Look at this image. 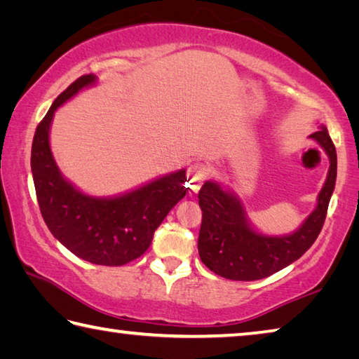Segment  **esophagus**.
<instances>
[{
  "label": "esophagus",
  "mask_w": 359,
  "mask_h": 359,
  "mask_svg": "<svg viewBox=\"0 0 359 359\" xmlns=\"http://www.w3.org/2000/svg\"><path fill=\"white\" fill-rule=\"evenodd\" d=\"M205 177H208V171L203 165L190 166V169H188V190H190V193H198Z\"/></svg>",
  "instance_id": "1"
}]
</instances>
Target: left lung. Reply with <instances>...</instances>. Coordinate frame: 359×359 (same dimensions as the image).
Masks as SVG:
<instances>
[{
    "label": "left lung",
    "mask_w": 359,
    "mask_h": 359,
    "mask_svg": "<svg viewBox=\"0 0 359 359\" xmlns=\"http://www.w3.org/2000/svg\"><path fill=\"white\" fill-rule=\"evenodd\" d=\"M311 137L326 150L331 166L320 191L317 209L293 234L283 238L258 234L248 226L238 198L223 191L214 182H205L201 187L198 199L203 222L198 250L203 263L217 276L229 280H259L299 259L317 241L336 185L337 155L325 126Z\"/></svg>",
    "instance_id": "obj_1"
}]
</instances>
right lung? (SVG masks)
Returning a JSON list of instances; mask_svg holds the SVG:
<instances>
[{
	"mask_svg": "<svg viewBox=\"0 0 359 359\" xmlns=\"http://www.w3.org/2000/svg\"><path fill=\"white\" fill-rule=\"evenodd\" d=\"M93 82L92 74L76 79L36 128L32 147L36 198L47 228L76 257L93 264L123 266L150 247L155 229L188 191L187 177L182 169L112 199L87 196L62 177L48 145L53 112Z\"/></svg>",
	"mask_w": 359,
	"mask_h": 359,
	"instance_id": "obj_1",
	"label": "right lung"
}]
</instances>
